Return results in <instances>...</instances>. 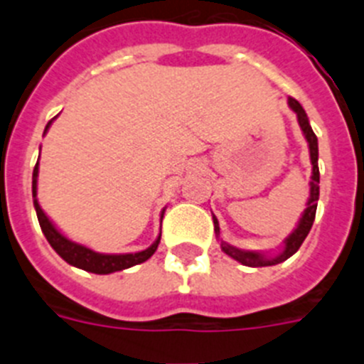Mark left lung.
Returning a JSON list of instances; mask_svg holds the SVG:
<instances>
[{
  "instance_id": "obj_1",
  "label": "left lung",
  "mask_w": 364,
  "mask_h": 364,
  "mask_svg": "<svg viewBox=\"0 0 364 364\" xmlns=\"http://www.w3.org/2000/svg\"><path fill=\"white\" fill-rule=\"evenodd\" d=\"M288 104H290L291 111H295L297 114V120L299 125H301L302 133L306 136L308 140V147H310V160H311V182H310V198H308V205L304 213H302L301 220H299V226L295 228L294 233L284 240V250H282L279 255L275 257H266L262 253H257V252H242L239 247L230 246L228 242L220 240V247L222 252L230 255L231 259L239 260L240 264L244 266H250V268H260V266H275L279 262H284L286 259H290L295 252H297L301 244L304 242V239L308 237L310 233L311 226H314V220H315V211H317V200H319V146H317V136H315L314 129H311L310 122H308L306 112L302 109V105L299 104L295 98H288ZM213 224H215V233L217 237L220 235V228H218V220L217 217L213 215Z\"/></svg>"
}]
</instances>
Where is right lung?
<instances>
[{"label":"right lung","mask_w":364,"mask_h":364,"mask_svg":"<svg viewBox=\"0 0 364 364\" xmlns=\"http://www.w3.org/2000/svg\"><path fill=\"white\" fill-rule=\"evenodd\" d=\"M53 120L47 124L45 131L49 129ZM36 186H38V164L34 167V173H32V197H34V208H36L38 220H40V226L43 235L47 237L50 246L54 247V252L62 257L65 262L76 266V268H82L85 272L98 273V275H107V273L112 272H120V269L131 268V266H136L140 262H146L159 247L160 242V235L159 239L154 240L147 250L138 253H125V255H104V253H96L89 247L82 246V244H76L73 240H69L67 237H63L60 231L54 228L53 222L49 220V217L43 213V210L40 208L36 200Z\"/></svg>","instance_id":"obj_1"}]
</instances>
